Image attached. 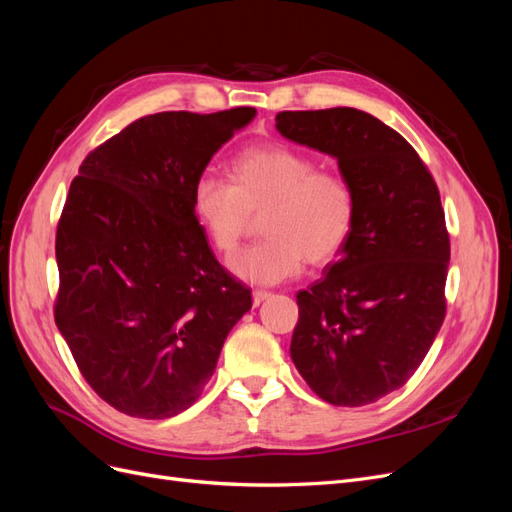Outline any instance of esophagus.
I'll return each instance as SVG.
<instances>
[{"instance_id": "obj_1", "label": "esophagus", "mask_w": 512, "mask_h": 512, "mask_svg": "<svg viewBox=\"0 0 512 512\" xmlns=\"http://www.w3.org/2000/svg\"><path fill=\"white\" fill-rule=\"evenodd\" d=\"M271 297V292H267V290H254L252 292V303H254V307H258L262 301H267Z\"/></svg>"}]
</instances>
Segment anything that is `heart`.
Listing matches in <instances>:
<instances>
[{
  "instance_id": "b5f03b06",
  "label": "heart",
  "mask_w": 512,
  "mask_h": 512,
  "mask_svg": "<svg viewBox=\"0 0 512 512\" xmlns=\"http://www.w3.org/2000/svg\"><path fill=\"white\" fill-rule=\"evenodd\" d=\"M232 183L203 175L194 183L192 209L218 252H232L262 213V241L228 260L252 284L273 286L294 277L303 262L327 265L344 250L359 218L348 179L320 170L314 158L286 145L252 147L230 166Z\"/></svg>"
}]
</instances>
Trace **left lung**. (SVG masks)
Segmentation results:
<instances>
[{
    "label": "left lung",
    "instance_id": "8db88e82",
    "mask_svg": "<svg viewBox=\"0 0 512 512\" xmlns=\"http://www.w3.org/2000/svg\"><path fill=\"white\" fill-rule=\"evenodd\" d=\"M275 128L333 156L359 200L350 241L297 294L292 363L329 404H374L410 380L444 322L451 241L438 185L404 136L356 108L284 111Z\"/></svg>",
    "mask_w": 512,
    "mask_h": 512
}]
</instances>
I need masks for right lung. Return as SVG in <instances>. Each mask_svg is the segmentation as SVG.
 Masks as SVG:
<instances>
[{
  "mask_svg": "<svg viewBox=\"0 0 512 512\" xmlns=\"http://www.w3.org/2000/svg\"><path fill=\"white\" fill-rule=\"evenodd\" d=\"M256 108L136 119L83 160L57 224L55 322L83 378L138 418L188 410L252 307L207 243L192 192Z\"/></svg>",
  "mask_w": 512,
  "mask_h": 512,
  "instance_id": "1",
  "label": "right lung"
}]
</instances>
